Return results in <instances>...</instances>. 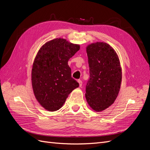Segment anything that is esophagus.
<instances>
[{
    "mask_svg": "<svg viewBox=\"0 0 150 150\" xmlns=\"http://www.w3.org/2000/svg\"><path fill=\"white\" fill-rule=\"evenodd\" d=\"M78 83H79V86H80V87H81V86H82V85H83V82H82V81L80 80V79H79V80L78 81Z\"/></svg>",
    "mask_w": 150,
    "mask_h": 150,
    "instance_id": "esophagus-1",
    "label": "esophagus"
}]
</instances>
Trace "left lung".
Here are the masks:
<instances>
[{"instance_id": "obj_1", "label": "left lung", "mask_w": 150, "mask_h": 150, "mask_svg": "<svg viewBox=\"0 0 150 150\" xmlns=\"http://www.w3.org/2000/svg\"><path fill=\"white\" fill-rule=\"evenodd\" d=\"M86 52L89 79L86 86V98L93 110L101 111L110 106L118 95L122 79L120 60L107 43L90 44Z\"/></svg>"}]
</instances>
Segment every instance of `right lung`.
<instances>
[{
	"label": "right lung",
	"mask_w": 150,
	"mask_h": 150,
	"mask_svg": "<svg viewBox=\"0 0 150 150\" xmlns=\"http://www.w3.org/2000/svg\"><path fill=\"white\" fill-rule=\"evenodd\" d=\"M79 49V45L57 38L46 42L38 51L32 69V85L35 98L46 110H59L68 95L79 87L67 62Z\"/></svg>",
	"instance_id": "1"
}]
</instances>
